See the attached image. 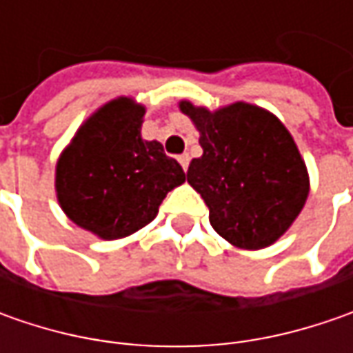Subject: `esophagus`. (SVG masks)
Masks as SVG:
<instances>
[{"label": "esophagus", "mask_w": 353, "mask_h": 353, "mask_svg": "<svg viewBox=\"0 0 353 353\" xmlns=\"http://www.w3.org/2000/svg\"><path fill=\"white\" fill-rule=\"evenodd\" d=\"M179 163H181V167H183L184 172H186V170H188V163H190V157H188V153L179 155Z\"/></svg>", "instance_id": "obj_1"}]
</instances>
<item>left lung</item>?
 Segmentation results:
<instances>
[{
	"instance_id": "obj_1",
	"label": "left lung",
	"mask_w": 353,
	"mask_h": 353,
	"mask_svg": "<svg viewBox=\"0 0 353 353\" xmlns=\"http://www.w3.org/2000/svg\"><path fill=\"white\" fill-rule=\"evenodd\" d=\"M200 131L202 157L186 179L204 198L212 228L243 250L283 236L308 196L305 161L291 133L257 105L237 102L218 112L181 103Z\"/></svg>"
}]
</instances>
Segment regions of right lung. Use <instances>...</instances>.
Wrapping results in <instances>:
<instances>
[{
	"instance_id": "1",
	"label": "right lung",
	"mask_w": 353,
	"mask_h": 353,
	"mask_svg": "<svg viewBox=\"0 0 353 353\" xmlns=\"http://www.w3.org/2000/svg\"><path fill=\"white\" fill-rule=\"evenodd\" d=\"M143 114L129 98L105 103L78 129L57 165L62 210L103 239L141 230L167 192L184 183L183 167L163 145L141 139Z\"/></svg>"
}]
</instances>
